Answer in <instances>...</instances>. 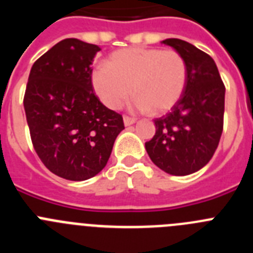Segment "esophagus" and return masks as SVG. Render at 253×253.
Wrapping results in <instances>:
<instances>
[{"label":"esophagus","mask_w":253,"mask_h":253,"mask_svg":"<svg viewBox=\"0 0 253 253\" xmlns=\"http://www.w3.org/2000/svg\"><path fill=\"white\" fill-rule=\"evenodd\" d=\"M137 122V119L135 118H131V116H128V115H124V124L126 125V126H129V125L134 124V123Z\"/></svg>","instance_id":"esophagus-1"}]
</instances>
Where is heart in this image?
Returning <instances> with one entry per match:
<instances>
[{
  "instance_id": "1",
  "label": "heart",
  "mask_w": 253,
  "mask_h": 253,
  "mask_svg": "<svg viewBox=\"0 0 253 253\" xmlns=\"http://www.w3.org/2000/svg\"><path fill=\"white\" fill-rule=\"evenodd\" d=\"M187 75L186 60L177 50L128 48L114 51L93 71L92 86L109 109H120L133 90L135 109L163 114L181 99Z\"/></svg>"
}]
</instances>
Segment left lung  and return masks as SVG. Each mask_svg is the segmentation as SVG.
<instances>
[{"label": "left lung", "mask_w": 253, "mask_h": 253, "mask_svg": "<svg viewBox=\"0 0 253 253\" xmlns=\"http://www.w3.org/2000/svg\"><path fill=\"white\" fill-rule=\"evenodd\" d=\"M185 58L187 84L177 104L154 119L156 134L146 149L152 162L169 175L194 173L218 148L223 131L225 86L213 58L181 39H166Z\"/></svg>", "instance_id": "8db88e82"}]
</instances>
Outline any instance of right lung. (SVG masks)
Listing matches in <instances>:
<instances>
[{"label": "right lung", "mask_w": 253, "mask_h": 253, "mask_svg": "<svg viewBox=\"0 0 253 253\" xmlns=\"http://www.w3.org/2000/svg\"><path fill=\"white\" fill-rule=\"evenodd\" d=\"M99 50L64 39L35 60L29 75L24 109L33 147L44 166L66 180L97 175L124 129L123 116L93 92L91 64Z\"/></svg>", "instance_id": "add662e5"}]
</instances>
